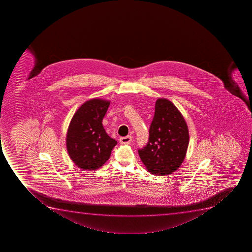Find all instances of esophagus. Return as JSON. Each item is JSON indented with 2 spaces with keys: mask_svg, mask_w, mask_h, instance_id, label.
Wrapping results in <instances>:
<instances>
[{
  "mask_svg": "<svg viewBox=\"0 0 252 252\" xmlns=\"http://www.w3.org/2000/svg\"><path fill=\"white\" fill-rule=\"evenodd\" d=\"M132 141V136H122L120 138V142L122 144H129Z\"/></svg>",
  "mask_w": 252,
  "mask_h": 252,
  "instance_id": "esophagus-1",
  "label": "esophagus"
}]
</instances>
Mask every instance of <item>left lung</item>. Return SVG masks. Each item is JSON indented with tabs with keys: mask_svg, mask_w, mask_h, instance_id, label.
<instances>
[{
	"mask_svg": "<svg viewBox=\"0 0 252 252\" xmlns=\"http://www.w3.org/2000/svg\"><path fill=\"white\" fill-rule=\"evenodd\" d=\"M189 144L187 122L175 104L158 98L147 145L138 149L140 158L153 175H168L183 163Z\"/></svg>",
	"mask_w": 252,
	"mask_h": 252,
	"instance_id": "8db88e82",
	"label": "left lung"
}]
</instances>
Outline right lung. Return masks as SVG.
I'll return each mask as SVG.
<instances>
[{
	"label": "right lung",
	"instance_id": "1",
	"mask_svg": "<svg viewBox=\"0 0 252 252\" xmlns=\"http://www.w3.org/2000/svg\"><path fill=\"white\" fill-rule=\"evenodd\" d=\"M110 101L94 98L87 101L75 113L66 135V148L71 159L80 169L100 168L117 144L104 130L102 122Z\"/></svg>",
	"mask_w": 252,
	"mask_h": 252
}]
</instances>
